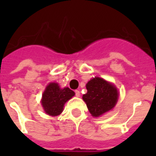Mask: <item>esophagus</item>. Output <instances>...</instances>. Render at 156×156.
Here are the masks:
<instances>
[{"mask_svg": "<svg viewBox=\"0 0 156 156\" xmlns=\"http://www.w3.org/2000/svg\"><path fill=\"white\" fill-rule=\"evenodd\" d=\"M75 95L77 96V97H79V96H80V91L78 90H75Z\"/></svg>", "mask_w": 156, "mask_h": 156, "instance_id": "esophagus-1", "label": "esophagus"}]
</instances>
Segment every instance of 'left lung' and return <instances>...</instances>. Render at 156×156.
<instances>
[{"label":"left lung","mask_w":156,"mask_h":156,"mask_svg":"<svg viewBox=\"0 0 156 156\" xmlns=\"http://www.w3.org/2000/svg\"><path fill=\"white\" fill-rule=\"evenodd\" d=\"M86 87L87 92L83 95V100L93 116L98 117L115 107L119 93L113 84L95 77L87 83Z\"/></svg>","instance_id":"8db88e82"}]
</instances>
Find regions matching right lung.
<instances>
[{"mask_svg":"<svg viewBox=\"0 0 156 156\" xmlns=\"http://www.w3.org/2000/svg\"><path fill=\"white\" fill-rule=\"evenodd\" d=\"M75 93L69 87L61 88L56 83H51L46 87L43 93V108L48 115L56 116L62 112L64 105L70 100Z\"/></svg>","mask_w":156,"mask_h":156,"instance_id":"add662e5","label":"right lung"}]
</instances>
